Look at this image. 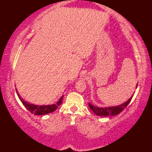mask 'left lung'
Listing matches in <instances>:
<instances>
[{"mask_svg":"<svg viewBox=\"0 0 152 152\" xmlns=\"http://www.w3.org/2000/svg\"><path fill=\"white\" fill-rule=\"evenodd\" d=\"M138 86V84H136V88H137ZM134 95L128 99L127 101L124 102V103L121 104L118 106H113V107H95V106L93 105L91 102H88V106L90 109L92 110V111L96 115L99 116H114L116 115H118L120 113L123 111L125 109V107L127 106L129 102L132 100V97Z\"/></svg>","mask_w":152,"mask_h":152,"instance_id":"8db88e82","label":"left lung"}]
</instances>
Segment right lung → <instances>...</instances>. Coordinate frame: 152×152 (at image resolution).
<instances>
[{
  "label": "right lung",
  "mask_w": 152,
  "mask_h": 152,
  "mask_svg": "<svg viewBox=\"0 0 152 152\" xmlns=\"http://www.w3.org/2000/svg\"><path fill=\"white\" fill-rule=\"evenodd\" d=\"M16 94H17L18 98L20 100V102L23 103V104L24 105V107L28 110L29 111H30L31 113L35 115H45V114L50 113L52 112L55 111L56 109H57L58 107L62 103V100H63L64 95H61V97H60V99L58 100L55 104H48V105H37L34 104L30 103L28 102L25 101L23 99L20 97V95L18 93L17 89H16Z\"/></svg>",
  "instance_id": "obj_1"
}]
</instances>
